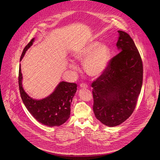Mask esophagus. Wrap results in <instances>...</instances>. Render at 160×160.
<instances>
[{
	"label": "esophagus",
	"mask_w": 160,
	"mask_h": 160,
	"mask_svg": "<svg viewBox=\"0 0 160 160\" xmlns=\"http://www.w3.org/2000/svg\"><path fill=\"white\" fill-rule=\"evenodd\" d=\"M80 88H82V89H85V88H88V85H87V84H85V83H81L80 85Z\"/></svg>",
	"instance_id": "esophagus-1"
}]
</instances>
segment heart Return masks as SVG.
Returning a JSON list of instances; mask_svg holds the SVG:
<instances>
[{"instance_id": "heart-1", "label": "heart", "mask_w": 160, "mask_h": 160, "mask_svg": "<svg viewBox=\"0 0 160 160\" xmlns=\"http://www.w3.org/2000/svg\"><path fill=\"white\" fill-rule=\"evenodd\" d=\"M74 57L77 61L83 62V68L87 75L96 78L102 75L107 69L111 59V52L107 45L92 41L76 52ZM69 66L73 71L77 70V66L74 63H70Z\"/></svg>"}]
</instances>
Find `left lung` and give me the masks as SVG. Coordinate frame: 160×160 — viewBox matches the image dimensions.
Masks as SVG:
<instances>
[{
	"label": "left lung",
	"mask_w": 160,
	"mask_h": 160,
	"mask_svg": "<svg viewBox=\"0 0 160 160\" xmlns=\"http://www.w3.org/2000/svg\"><path fill=\"white\" fill-rule=\"evenodd\" d=\"M113 57L104 73L93 82V111L96 119L109 126H118L133 112L143 81V64L132 38L118 31Z\"/></svg>",
	"instance_id": "1"
}]
</instances>
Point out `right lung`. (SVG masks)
I'll use <instances>...</instances> for the list:
<instances>
[{"mask_svg":"<svg viewBox=\"0 0 160 160\" xmlns=\"http://www.w3.org/2000/svg\"><path fill=\"white\" fill-rule=\"evenodd\" d=\"M34 41V38L31 39L24 48L20 61ZM18 85L23 104L28 111L40 123L49 127L59 126L69 118L71 103L77 89L76 83L61 82L48 96L39 100L32 99L25 92L22 87V74L20 66Z\"/></svg>","mask_w":160,"mask_h":160,"instance_id":"add662e5","label":"right lung"}]
</instances>
